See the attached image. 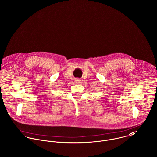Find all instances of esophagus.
Returning <instances> with one entry per match:
<instances>
[{
    "label": "esophagus",
    "instance_id": "obj_1",
    "mask_svg": "<svg viewBox=\"0 0 157 157\" xmlns=\"http://www.w3.org/2000/svg\"><path fill=\"white\" fill-rule=\"evenodd\" d=\"M75 82L76 84H78V83H80V82H81V80H80L79 78H76V79H75Z\"/></svg>",
    "mask_w": 157,
    "mask_h": 157
}]
</instances>
